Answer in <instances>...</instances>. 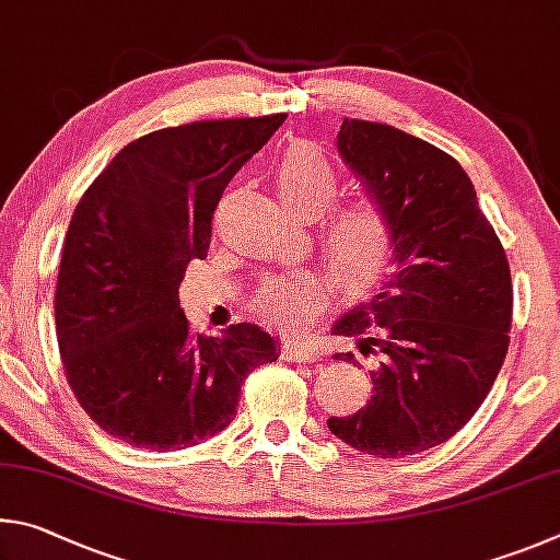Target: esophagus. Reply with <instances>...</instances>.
<instances>
[{
    "label": "esophagus",
    "mask_w": 560,
    "mask_h": 560,
    "mask_svg": "<svg viewBox=\"0 0 560 560\" xmlns=\"http://www.w3.org/2000/svg\"><path fill=\"white\" fill-rule=\"evenodd\" d=\"M282 357L288 361H298V364H312V361L322 359V347L317 341H290Z\"/></svg>",
    "instance_id": "esophagus-1"
}]
</instances>
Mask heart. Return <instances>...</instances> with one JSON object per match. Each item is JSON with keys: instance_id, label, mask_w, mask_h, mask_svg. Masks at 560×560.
Listing matches in <instances>:
<instances>
[{"instance_id": "heart-1", "label": "heart", "mask_w": 560, "mask_h": 560, "mask_svg": "<svg viewBox=\"0 0 560 560\" xmlns=\"http://www.w3.org/2000/svg\"><path fill=\"white\" fill-rule=\"evenodd\" d=\"M275 189L298 215L317 219L335 203L339 174L315 147L295 144L280 156ZM327 258L349 292H366L384 278L394 255V225L376 201L347 203L322 225ZM322 298V282L310 272L270 278L258 292V307L275 325H295Z\"/></svg>"}]
</instances>
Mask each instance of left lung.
I'll list each match as a JSON object with an SVG mask.
<instances>
[{
  "mask_svg": "<svg viewBox=\"0 0 560 560\" xmlns=\"http://www.w3.org/2000/svg\"><path fill=\"white\" fill-rule=\"evenodd\" d=\"M337 150L388 213L394 255L378 295L331 327L357 339L374 394L327 425L366 455H416L453 438L492 388L509 349L512 275L453 156L366 120L341 122Z\"/></svg>",
  "mask_w": 560,
  "mask_h": 560,
  "instance_id": "obj_1",
  "label": "left lung"
}]
</instances>
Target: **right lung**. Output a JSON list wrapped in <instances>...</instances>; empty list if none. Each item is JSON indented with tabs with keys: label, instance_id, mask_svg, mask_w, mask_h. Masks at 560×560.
I'll use <instances>...</instances> for the list:
<instances>
[{
	"label": "right lung",
	"instance_id": "1",
	"mask_svg": "<svg viewBox=\"0 0 560 560\" xmlns=\"http://www.w3.org/2000/svg\"><path fill=\"white\" fill-rule=\"evenodd\" d=\"M285 117L144 135L78 201L56 337L78 404L107 435L152 453L199 445L231 425L245 376L280 357V341L250 322L191 335L179 285L186 265L206 258L223 189Z\"/></svg>",
	"mask_w": 560,
	"mask_h": 560
}]
</instances>
